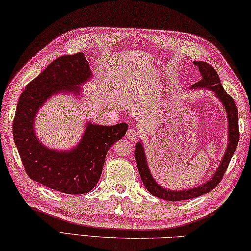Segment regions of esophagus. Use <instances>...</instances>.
Instances as JSON below:
<instances>
[{
	"mask_svg": "<svg viewBox=\"0 0 251 251\" xmlns=\"http://www.w3.org/2000/svg\"><path fill=\"white\" fill-rule=\"evenodd\" d=\"M139 135H140V130L138 128H130L128 131H126V138H128L130 141L137 140Z\"/></svg>",
	"mask_w": 251,
	"mask_h": 251,
	"instance_id": "34e87169",
	"label": "esophagus"
}]
</instances>
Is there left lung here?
Segmentation results:
<instances>
[{
	"label": "left lung",
	"instance_id": "obj_1",
	"mask_svg": "<svg viewBox=\"0 0 251 251\" xmlns=\"http://www.w3.org/2000/svg\"><path fill=\"white\" fill-rule=\"evenodd\" d=\"M195 64L199 68V72L201 75V80L197 82L194 85H190L189 89H206L211 91L215 97L221 102L224 109L227 114L228 120V143L226 148L225 154L219 163L217 170L213 172L211 178L207 180L202 184H199L195 188H189L186 190H172L169 188H164L161 184L158 183L157 180L153 178L151 174L149 164L147 161L146 151L143 148L142 143L139 141L135 145L134 157L137 161L138 170L140 174L141 180L147 190L150 192L152 196L158 197L160 199L169 200V201H180L187 200L196 197L202 196L204 194L210 192L213 188L218 186V183L221 181L225 175L226 170L229 166L230 160H231L233 153L237 149L238 141H239V126H238V110L233 99L225 91V89L220 83L219 76L217 75L216 70L213 69L210 64L203 61H196Z\"/></svg>",
	"mask_w": 251,
	"mask_h": 251
}]
</instances>
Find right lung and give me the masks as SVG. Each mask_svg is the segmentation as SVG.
I'll return each mask as SVG.
<instances>
[{
    "mask_svg": "<svg viewBox=\"0 0 251 251\" xmlns=\"http://www.w3.org/2000/svg\"><path fill=\"white\" fill-rule=\"evenodd\" d=\"M92 76L82 52L60 56L27 84L16 106L13 139L27 176L63 194L91 191L100 179L109 149L128 130L125 122L101 126L87 121L79 143L70 150L52 149L41 142L34 129L40 109L60 93L81 98V85Z\"/></svg>",
    "mask_w": 251,
    "mask_h": 251,
    "instance_id": "right-lung-1",
    "label": "right lung"
}]
</instances>
